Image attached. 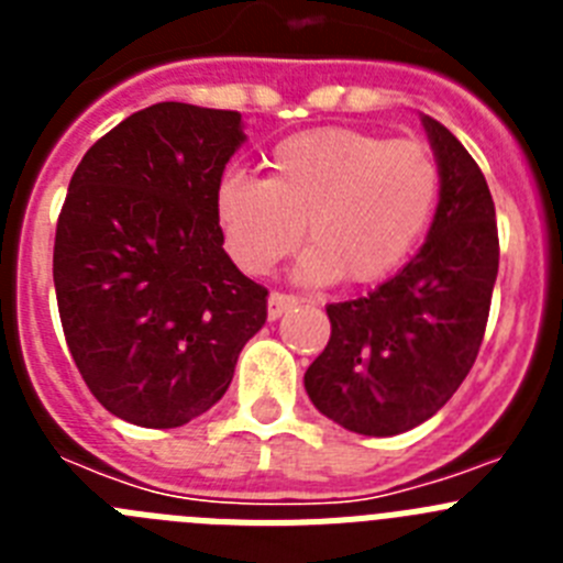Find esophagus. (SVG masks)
I'll use <instances>...</instances> for the list:
<instances>
[{
  "label": "esophagus",
  "instance_id": "esophagus-1",
  "mask_svg": "<svg viewBox=\"0 0 563 563\" xmlns=\"http://www.w3.org/2000/svg\"><path fill=\"white\" fill-rule=\"evenodd\" d=\"M296 305H298L296 296H285V292H271V296H267V318H271V321H276V318H282L287 310H292Z\"/></svg>",
  "mask_w": 563,
  "mask_h": 563
}]
</instances>
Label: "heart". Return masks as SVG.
Here are the masks:
<instances>
[{
  "instance_id": "b5f03b06",
  "label": "heart",
  "mask_w": 563,
  "mask_h": 563,
  "mask_svg": "<svg viewBox=\"0 0 563 563\" xmlns=\"http://www.w3.org/2000/svg\"><path fill=\"white\" fill-rule=\"evenodd\" d=\"M437 191L440 172L422 143L316 129L273 148L265 180L225 177L213 208L228 253L253 276L271 273L307 233L298 282L369 285L409 256Z\"/></svg>"
}]
</instances>
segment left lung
<instances>
[{"label": "left lung", "instance_id": "8db88e82", "mask_svg": "<svg viewBox=\"0 0 563 563\" xmlns=\"http://www.w3.org/2000/svg\"><path fill=\"white\" fill-rule=\"evenodd\" d=\"M420 121L440 172L429 236L369 296L327 307L330 343L305 375L312 406L363 437L402 434L451 400L482 346L499 273L485 174L440 121Z\"/></svg>", "mask_w": 563, "mask_h": 563}]
</instances>
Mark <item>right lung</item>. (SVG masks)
Returning a JSON list of instances; mask_svg holds the SVG:
<instances>
[{
    "instance_id": "add662e5",
    "label": "right lung",
    "mask_w": 563,
    "mask_h": 563,
    "mask_svg": "<svg viewBox=\"0 0 563 563\" xmlns=\"http://www.w3.org/2000/svg\"><path fill=\"white\" fill-rule=\"evenodd\" d=\"M242 114L154 103L84 154L56 225L53 282L69 355L103 409L177 429L231 386L267 290L225 253L217 188Z\"/></svg>"
}]
</instances>
